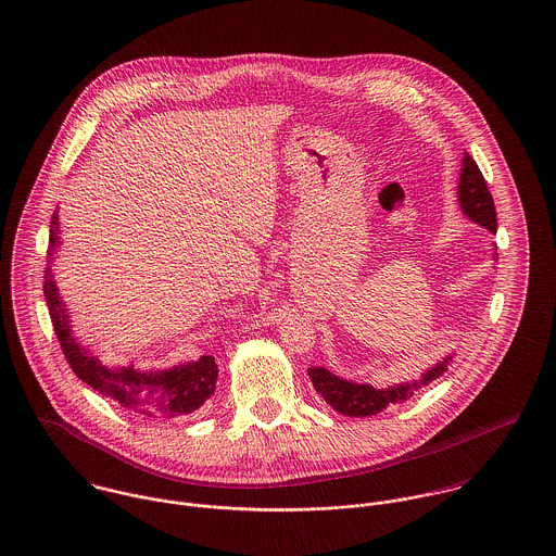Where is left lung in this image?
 <instances>
[{
	"mask_svg": "<svg viewBox=\"0 0 556 556\" xmlns=\"http://www.w3.org/2000/svg\"><path fill=\"white\" fill-rule=\"evenodd\" d=\"M458 203L463 214L476 223L479 227L488 229L492 236L496 233V212H494V201L492 194L488 192L485 179L476 164V160L471 159L467 152L463 154V166H460V177H458ZM492 250H496L492 245ZM492 258L496 261V254H492ZM456 353L445 355L443 359H439L432 368L424 370L419 379L413 381H402L394 383L390 388H372L368 383H355L349 379H342L333 372H329L323 366H313L308 368V375L313 379V386L320 396L325 397L327 404L333 406V410L349 415V417H368V415H377L383 408H388L390 404L404 402L413 394H417L424 386L432 383L434 379L443 377V372H447V366L452 364Z\"/></svg>",
	"mask_w": 556,
	"mask_h": 556,
	"instance_id": "obj_1",
	"label": "left lung"
}]
</instances>
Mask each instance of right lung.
Segmentation results:
<instances>
[{
    "label": "right lung",
    "mask_w": 556,
    "mask_h": 556,
    "mask_svg": "<svg viewBox=\"0 0 556 556\" xmlns=\"http://www.w3.org/2000/svg\"><path fill=\"white\" fill-rule=\"evenodd\" d=\"M60 243V214L55 212L51 218L45 269V300L73 372L98 394L113 397L124 408L152 419H173L201 408L203 402L216 392L218 366L212 355H201L194 362H181L170 368L141 370L132 362L128 366H104L80 344L73 333V320L51 269Z\"/></svg>",
    "instance_id": "1"
}]
</instances>
